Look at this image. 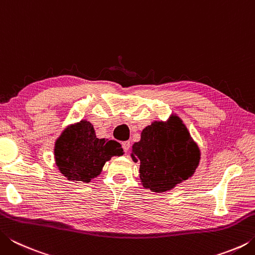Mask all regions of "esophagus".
<instances>
[{"label":"esophagus","instance_id":"esophagus-1","mask_svg":"<svg viewBox=\"0 0 255 255\" xmlns=\"http://www.w3.org/2000/svg\"><path fill=\"white\" fill-rule=\"evenodd\" d=\"M123 148H124V152L125 153H127L128 150H129V148H130V141H123Z\"/></svg>","mask_w":255,"mask_h":255}]
</instances>
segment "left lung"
I'll use <instances>...</instances> for the list:
<instances>
[{
    "mask_svg": "<svg viewBox=\"0 0 255 255\" xmlns=\"http://www.w3.org/2000/svg\"><path fill=\"white\" fill-rule=\"evenodd\" d=\"M130 156L139 163L143 187L165 192L191 178L199 165L200 149L182 120L172 116L167 122H154L144 128Z\"/></svg>",
    "mask_w": 255,
    "mask_h": 255,
    "instance_id": "left-lung-1",
    "label": "left lung"
}]
</instances>
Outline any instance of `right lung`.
Listing matches in <instances>:
<instances>
[{
  "label": "right lung",
  "mask_w": 255,
  "mask_h": 255,
  "mask_svg": "<svg viewBox=\"0 0 255 255\" xmlns=\"http://www.w3.org/2000/svg\"><path fill=\"white\" fill-rule=\"evenodd\" d=\"M55 162L65 178L74 182H90L101 173L112 156L124 154L118 141L97 138L88 120L66 127L57 138L54 148Z\"/></svg>",
  "instance_id": "add662e5"
}]
</instances>
